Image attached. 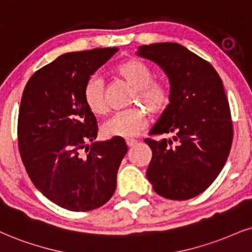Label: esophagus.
<instances>
[{
	"instance_id": "obj_1",
	"label": "esophagus",
	"mask_w": 252,
	"mask_h": 252,
	"mask_svg": "<svg viewBox=\"0 0 252 252\" xmlns=\"http://www.w3.org/2000/svg\"><path fill=\"white\" fill-rule=\"evenodd\" d=\"M136 144H138V141L134 140V139H127L126 140V145L128 146V147H134Z\"/></svg>"
}]
</instances>
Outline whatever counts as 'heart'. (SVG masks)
Returning <instances> with one entry per match:
<instances>
[{
  "instance_id": "heart-1",
  "label": "heart",
  "mask_w": 252,
  "mask_h": 252,
  "mask_svg": "<svg viewBox=\"0 0 252 252\" xmlns=\"http://www.w3.org/2000/svg\"><path fill=\"white\" fill-rule=\"evenodd\" d=\"M117 78L133 89L132 105H140L153 116L163 113L169 106L172 90L163 78H155L153 70L138 58L124 61L114 69ZM84 101L95 116L107 113L105 84L99 76L90 77L84 86ZM148 117L142 108L121 112L102 125V133L107 138H132L147 127Z\"/></svg>"
}]
</instances>
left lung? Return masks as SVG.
<instances>
[{
    "instance_id": "8db88e82",
    "label": "left lung",
    "mask_w": 252,
    "mask_h": 252,
    "mask_svg": "<svg viewBox=\"0 0 252 252\" xmlns=\"http://www.w3.org/2000/svg\"><path fill=\"white\" fill-rule=\"evenodd\" d=\"M168 76L169 106L145 139L152 150L147 179L155 192L169 200H188L203 192L226 162L234 128L222 79L209 62L178 43L139 49ZM172 134V138L154 136Z\"/></svg>"
}]
</instances>
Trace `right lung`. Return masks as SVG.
Returning a JSON list of instances; mask_svg holds the SVG:
<instances>
[{"instance_id":"1","label":"right lung","mask_w":252,"mask_h":252,"mask_svg":"<svg viewBox=\"0 0 252 252\" xmlns=\"http://www.w3.org/2000/svg\"><path fill=\"white\" fill-rule=\"evenodd\" d=\"M117 51L62 55L30 77L22 95L17 138L28 175L45 197L71 212L97 209L110 200L127 153L123 138L86 146L97 138L98 125L84 101V86Z\"/></svg>"}]
</instances>
